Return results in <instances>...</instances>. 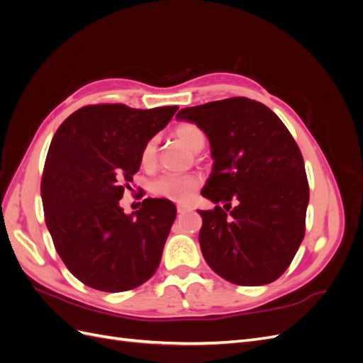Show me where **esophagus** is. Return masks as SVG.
Returning <instances> with one entry per match:
<instances>
[{
  "instance_id": "esophagus-1",
  "label": "esophagus",
  "mask_w": 363,
  "mask_h": 363,
  "mask_svg": "<svg viewBox=\"0 0 363 363\" xmlns=\"http://www.w3.org/2000/svg\"><path fill=\"white\" fill-rule=\"evenodd\" d=\"M189 211H191L189 206H186V204H179L177 206V212L179 213H184V212H189Z\"/></svg>"
}]
</instances>
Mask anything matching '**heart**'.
Returning a JSON list of instances; mask_svg holds the SVG:
<instances>
[{"mask_svg":"<svg viewBox=\"0 0 363 363\" xmlns=\"http://www.w3.org/2000/svg\"><path fill=\"white\" fill-rule=\"evenodd\" d=\"M174 135L180 142L192 151H199L204 147L206 136L203 130L192 123H182L174 128ZM140 164L144 168L150 169L156 164L157 159V139L151 138L148 139L144 147L140 150ZM201 177L199 174H184V175H175L167 174L162 175L151 186V191L156 196L160 199H167L177 203L189 201L194 194L201 188Z\"/></svg>","mask_w":363,"mask_h":363,"instance_id":"b5f03b06","label":"heart"}]
</instances>
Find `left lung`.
<instances>
[{"instance_id": "obj_1", "label": "left lung", "mask_w": 363, "mask_h": 363, "mask_svg": "<svg viewBox=\"0 0 363 363\" xmlns=\"http://www.w3.org/2000/svg\"><path fill=\"white\" fill-rule=\"evenodd\" d=\"M175 118L204 131L215 160L201 195L216 206L199 211L207 265L240 286L277 280L304 238L309 203L304 160L289 130L245 96L186 107Z\"/></svg>"}]
</instances>
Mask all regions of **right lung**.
I'll return each instance as SVG.
<instances>
[{
	"instance_id": "add662e5",
	"label": "right lung",
	"mask_w": 363,
	"mask_h": 363,
	"mask_svg": "<svg viewBox=\"0 0 363 363\" xmlns=\"http://www.w3.org/2000/svg\"><path fill=\"white\" fill-rule=\"evenodd\" d=\"M177 108L91 104L54 135L40 183L45 223L60 259L86 286L124 292L157 271L175 206L145 199L125 215L119 200L139 171L142 147Z\"/></svg>"
}]
</instances>
